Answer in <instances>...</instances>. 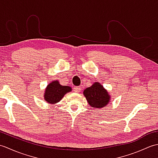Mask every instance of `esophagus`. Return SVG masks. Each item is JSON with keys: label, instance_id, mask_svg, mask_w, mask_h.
Listing matches in <instances>:
<instances>
[{"label": "esophagus", "instance_id": "obj_1", "mask_svg": "<svg viewBox=\"0 0 158 158\" xmlns=\"http://www.w3.org/2000/svg\"><path fill=\"white\" fill-rule=\"evenodd\" d=\"M81 91V87H75V92L76 93H79Z\"/></svg>", "mask_w": 158, "mask_h": 158}]
</instances>
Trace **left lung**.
Wrapping results in <instances>:
<instances>
[{"instance_id":"left-lung-1","label":"left lung","mask_w":158,"mask_h":158,"mask_svg":"<svg viewBox=\"0 0 158 158\" xmlns=\"http://www.w3.org/2000/svg\"><path fill=\"white\" fill-rule=\"evenodd\" d=\"M83 95L89 105L94 108L105 107L110 100L108 92L98 82H95L92 86L87 88L83 91Z\"/></svg>"}]
</instances>
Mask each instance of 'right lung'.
Wrapping results in <instances>:
<instances>
[{
    "label": "right lung",
    "mask_w": 158,
    "mask_h": 158,
    "mask_svg": "<svg viewBox=\"0 0 158 158\" xmlns=\"http://www.w3.org/2000/svg\"><path fill=\"white\" fill-rule=\"evenodd\" d=\"M71 88L66 85H61L58 81H53L47 86L44 94L45 101L50 104L60 102L66 93L71 92Z\"/></svg>",
    "instance_id": "1"
}]
</instances>
